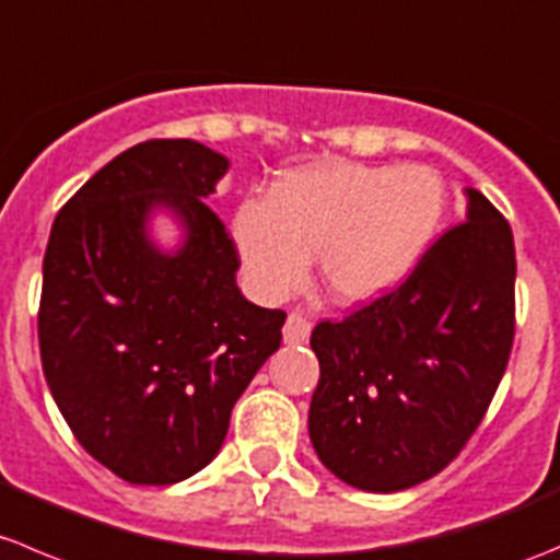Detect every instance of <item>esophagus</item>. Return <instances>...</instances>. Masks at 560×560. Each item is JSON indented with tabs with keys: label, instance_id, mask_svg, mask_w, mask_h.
Masks as SVG:
<instances>
[{
	"label": "esophagus",
	"instance_id": "obj_1",
	"mask_svg": "<svg viewBox=\"0 0 560 560\" xmlns=\"http://www.w3.org/2000/svg\"><path fill=\"white\" fill-rule=\"evenodd\" d=\"M310 331H313L310 318H304L302 313H291L285 318V326H282V340L288 346H302V342L310 340Z\"/></svg>",
	"mask_w": 560,
	"mask_h": 560
}]
</instances>
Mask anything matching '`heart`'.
Wrapping results in <instances>:
<instances>
[{"label": "heart", "mask_w": 560, "mask_h": 560, "mask_svg": "<svg viewBox=\"0 0 560 560\" xmlns=\"http://www.w3.org/2000/svg\"><path fill=\"white\" fill-rule=\"evenodd\" d=\"M446 187L428 165L313 163L285 171L267 203L245 201L234 240L253 282L282 296L307 278L340 302H368L400 285L441 229Z\"/></svg>", "instance_id": "obj_1"}]
</instances>
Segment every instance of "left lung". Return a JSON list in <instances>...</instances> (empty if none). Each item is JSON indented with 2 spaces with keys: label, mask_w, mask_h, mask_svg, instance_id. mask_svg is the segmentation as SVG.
<instances>
[{
  "label": "left lung",
  "mask_w": 560,
  "mask_h": 560,
  "mask_svg": "<svg viewBox=\"0 0 560 560\" xmlns=\"http://www.w3.org/2000/svg\"><path fill=\"white\" fill-rule=\"evenodd\" d=\"M466 223L446 231L400 288L348 318L320 320L310 441L337 479L397 492L460 455L514 340V240L466 187Z\"/></svg>",
  "instance_id": "left-lung-1"
}]
</instances>
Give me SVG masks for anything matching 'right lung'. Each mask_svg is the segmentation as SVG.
<instances>
[{
  "instance_id": "add662e5",
  "label": "right lung",
  "mask_w": 560,
  "mask_h": 560,
  "mask_svg": "<svg viewBox=\"0 0 560 560\" xmlns=\"http://www.w3.org/2000/svg\"><path fill=\"white\" fill-rule=\"evenodd\" d=\"M229 158L190 138L116 154L54 220L37 315L48 389L79 444L130 485L214 460L231 408L280 348L282 310L247 302L234 240L207 207ZM183 229L176 252L148 234Z\"/></svg>"
}]
</instances>
